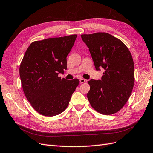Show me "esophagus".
Returning <instances> with one entry per match:
<instances>
[{"label": "esophagus", "mask_w": 153, "mask_h": 153, "mask_svg": "<svg viewBox=\"0 0 153 153\" xmlns=\"http://www.w3.org/2000/svg\"><path fill=\"white\" fill-rule=\"evenodd\" d=\"M79 81H80V83H81V84H82V83L85 82H86V80L85 79H83V78H81L80 79H79Z\"/></svg>", "instance_id": "34e87169"}]
</instances>
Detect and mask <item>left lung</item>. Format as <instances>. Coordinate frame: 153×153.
I'll list each match as a JSON object with an SVG mask.
<instances>
[{"instance_id":"1","label":"left lung","mask_w":153,"mask_h":153,"mask_svg":"<svg viewBox=\"0 0 153 153\" xmlns=\"http://www.w3.org/2000/svg\"><path fill=\"white\" fill-rule=\"evenodd\" d=\"M81 36L89 48L96 70H105L100 80L88 81L90 86L88 100L100 114H114L125 105L134 88V63L131 53L124 43L109 33Z\"/></svg>"}]
</instances>
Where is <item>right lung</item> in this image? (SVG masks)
Wrapping results in <instances>:
<instances>
[{
    "label": "right lung",
    "instance_id": "add662e5",
    "mask_svg": "<svg viewBox=\"0 0 153 153\" xmlns=\"http://www.w3.org/2000/svg\"><path fill=\"white\" fill-rule=\"evenodd\" d=\"M77 35L33 42L19 67L23 92L39 114L54 116L66 109L79 81L58 77L67 69V56Z\"/></svg>",
    "mask_w": 153,
    "mask_h": 153
}]
</instances>
